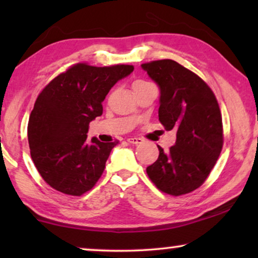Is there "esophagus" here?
<instances>
[{
    "instance_id": "1",
    "label": "esophagus",
    "mask_w": 258,
    "mask_h": 258,
    "mask_svg": "<svg viewBox=\"0 0 258 258\" xmlns=\"http://www.w3.org/2000/svg\"><path fill=\"white\" fill-rule=\"evenodd\" d=\"M129 143L132 144H141L143 143V139H141V137H130V139L126 140Z\"/></svg>"
}]
</instances>
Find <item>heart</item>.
<instances>
[{
  "label": "heart",
  "instance_id": "obj_1",
  "mask_svg": "<svg viewBox=\"0 0 258 258\" xmlns=\"http://www.w3.org/2000/svg\"><path fill=\"white\" fill-rule=\"evenodd\" d=\"M146 84H149V83L146 82V81L137 80V81H135V82H134V84H133V88H134V89H136V88H139V87H143V86H146Z\"/></svg>",
  "mask_w": 258,
  "mask_h": 258
}]
</instances>
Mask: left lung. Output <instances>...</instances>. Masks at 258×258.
Listing matches in <instances>:
<instances>
[{"mask_svg": "<svg viewBox=\"0 0 258 258\" xmlns=\"http://www.w3.org/2000/svg\"><path fill=\"white\" fill-rule=\"evenodd\" d=\"M141 67L160 88L158 118L176 132L174 147L164 151L157 146L160 155L147 174L161 191L188 194L206 181L223 146L216 97L201 77L172 59Z\"/></svg>", "mask_w": 258, "mask_h": 258, "instance_id": "left-lung-1", "label": "left lung"}]
</instances>
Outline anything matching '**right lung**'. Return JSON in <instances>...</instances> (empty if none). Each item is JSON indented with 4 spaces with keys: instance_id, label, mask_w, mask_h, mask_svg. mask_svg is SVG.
Here are the masks:
<instances>
[{
    "instance_id": "right-lung-1",
    "label": "right lung",
    "mask_w": 258,
    "mask_h": 258,
    "mask_svg": "<svg viewBox=\"0 0 258 258\" xmlns=\"http://www.w3.org/2000/svg\"><path fill=\"white\" fill-rule=\"evenodd\" d=\"M133 70L125 64L79 63L38 95L28 123V141L35 167L51 188L80 196L101 177L118 141L87 140L89 123L102 115V102L109 90Z\"/></svg>"
}]
</instances>
